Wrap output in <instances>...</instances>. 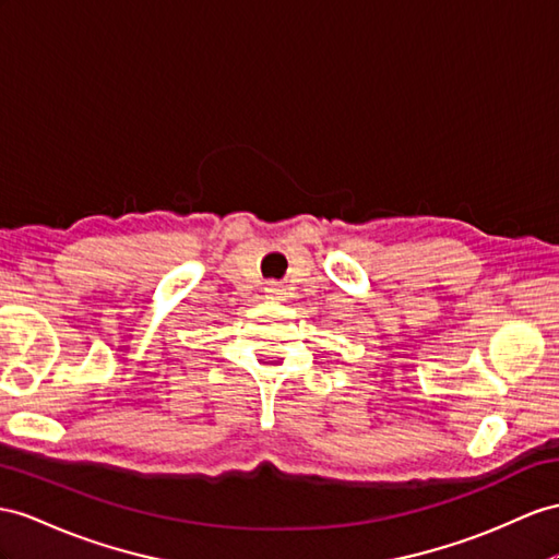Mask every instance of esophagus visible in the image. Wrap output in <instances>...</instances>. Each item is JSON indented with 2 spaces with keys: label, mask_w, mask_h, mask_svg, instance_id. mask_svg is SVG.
I'll use <instances>...</instances> for the list:
<instances>
[{
  "label": "esophagus",
  "mask_w": 559,
  "mask_h": 559,
  "mask_svg": "<svg viewBox=\"0 0 559 559\" xmlns=\"http://www.w3.org/2000/svg\"><path fill=\"white\" fill-rule=\"evenodd\" d=\"M266 293H271V295H276V293H278V288H274V285H271V288H266Z\"/></svg>",
  "instance_id": "obj_1"
}]
</instances>
